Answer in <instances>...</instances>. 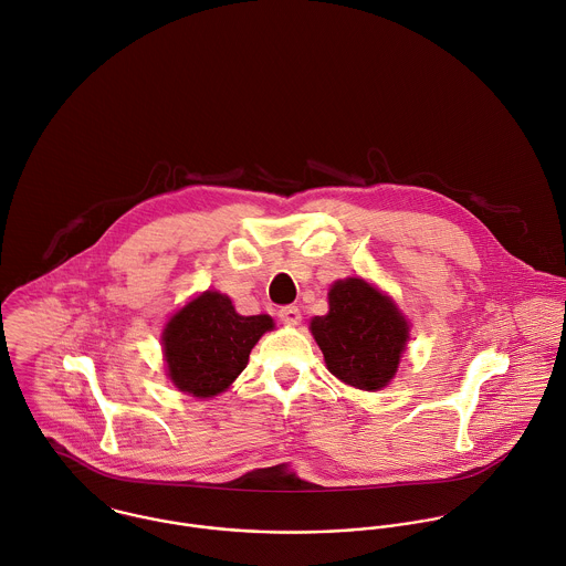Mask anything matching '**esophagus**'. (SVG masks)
Here are the masks:
<instances>
[{"instance_id":"obj_1","label":"esophagus","mask_w":566,"mask_h":566,"mask_svg":"<svg viewBox=\"0 0 566 566\" xmlns=\"http://www.w3.org/2000/svg\"><path fill=\"white\" fill-rule=\"evenodd\" d=\"M277 317L282 324H289V326H297L302 322V313L297 306H282L277 311Z\"/></svg>"}]
</instances>
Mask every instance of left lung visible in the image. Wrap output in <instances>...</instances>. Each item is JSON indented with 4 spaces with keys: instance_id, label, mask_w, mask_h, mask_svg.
<instances>
[{
    "instance_id": "1",
    "label": "left lung",
    "mask_w": 566,
    "mask_h": 566,
    "mask_svg": "<svg viewBox=\"0 0 566 566\" xmlns=\"http://www.w3.org/2000/svg\"><path fill=\"white\" fill-rule=\"evenodd\" d=\"M331 311L311 322L328 369L352 387H385L400 363L409 326L396 304L360 277L335 282Z\"/></svg>"
}]
</instances>
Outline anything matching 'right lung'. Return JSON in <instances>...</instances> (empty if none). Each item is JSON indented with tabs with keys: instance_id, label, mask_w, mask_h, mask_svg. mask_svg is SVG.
Masks as SVG:
<instances>
[{
	"instance_id": "obj_1",
	"label": "right lung",
	"mask_w": 566,
	"mask_h": 566,
	"mask_svg": "<svg viewBox=\"0 0 566 566\" xmlns=\"http://www.w3.org/2000/svg\"><path fill=\"white\" fill-rule=\"evenodd\" d=\"M271 328L269 315L242 317L229 297L208 291L184 306L164 331L168 376L181 391L212 398L247 367L251 347Z\"/></svg>"
}]
</instances>
